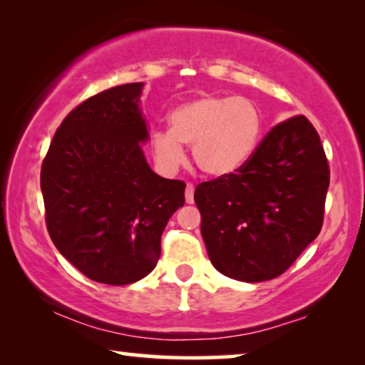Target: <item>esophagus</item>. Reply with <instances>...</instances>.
Returning a JSON list of instances; mask_svg holds the SVG:
<instances>
[{
  "label": "esophagus",
  "instance_id": "1",
  "mask_svg": "<svg viewBox=\"0 0 365 365\" xmlns=\"http://www.w3.org/2000/svg\"><path fill=\"white\" fill-rule=\"evenodd\" d=\"M184 196H186L187 204L194 202V184H191V182L186 184V194H184Z\"/></svg>",
  "mask_w": 365,
  "mask_h": 365
}]
</instances>
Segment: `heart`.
Segmentation results:
<instances>
[{"label":"heart","mask_w":365,"mask_h":365,"mask_svg":"<svg viewBox=\"0 0 365 365\" xmlns=\"http://www.w3.org/2000/svg\"><path fill=\"white\" fill-rule=\"evenodd\" d=\"M264 114L256 101L242 96L204 94L174 108L169 129L151 138L153 156L163 171L184 163V146L204 174L226 178L237 173L261 143Z\"/></svg>","instance_id":"b5f03b06"}]
</instances>
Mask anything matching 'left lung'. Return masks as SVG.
<instances>
[{"instance_id":"obj_1","label":"left lung","mask_w":365,"mask_h":365,"mask_svg":"<svg viewBox=\"0 0 365 365\" xmlns=\"http://www.w3.org/2000/svg\"><path fill=\"white\" fill-rule=\"evenodd\" d=\"M329 179L321 138L306 116L274 126L237 173L196 187L212 266L242 282L286 272L321 232Z\"/></svg>"}]
</instances>
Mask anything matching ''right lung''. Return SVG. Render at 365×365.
I'll return each mask as SVG.
<instances>
[{"mask_svg": "<svg viewBox=\"0 0 365 365\" xmlns=\"http://www.w3.org/2000/svg\"><path fill=\"white\" fill-rule=\"evenodd\" d=\"M143 83L106 89L64 118L41 166L46 227L59 252L91 281L126 286L161 256L186 184L149 168Z\"/></svg>", "mask_w": 365, "mask_h": 365, "instance_id": "1", "label": "right lung"}]
</instances>
